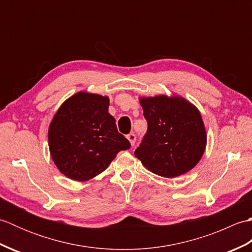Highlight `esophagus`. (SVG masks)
I'll list each match as a JSON object with an SVG mask.
<instances>
[{
	"label": "esophagus",
	"instance_id": "obj_1",
	"mask_svg": "<svg viewBox=\"0 0 252 252\" xmlns=\"http://www.w3.org/2000/svg\"><path fill=\"white\" fill-rule=\"evenodd\" d=\"M126 138H127V140H129V142H130V144H131L132 146L134 145V144H135V141H136V136H135V134H133V133H130V134H127Z\"/></svg>",
	"mask_w": 252,
	"mask_h": 252
}]
</instances>
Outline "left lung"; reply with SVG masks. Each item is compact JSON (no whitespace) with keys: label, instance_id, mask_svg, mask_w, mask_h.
I'll return each mask as SVG.
<instances>
[{"label":"left lung","instance_id":"obj_1","mask_svg":"<svg viewBox=\"0 0 252 252\" xmlns=\"http://www.w3.org/2000/svg\"><path fill=\"white\" fill-rule=\"evenodd\" d=\"M148 129L134 152L153 173L172 179L199 162L207 145V132L196 106L181 96L140 97Z\"/></svg>","mask_w":252,"mask_h":252}]
</instances>
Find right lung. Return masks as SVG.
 <instances>
[{
	"instance_id": "add662e5",
	"label": "right lung",
	"mask_w": 252,
	"mask_h": 252,
	"mask_svg": "<svg viewBox=\"0 0 252 252\" xmlns=\"http://www.w3.org/2000/svg\"><path fill=\"white\" fill-rule=\"evenodd\" d=\"M108 96L78 92L66 99L49 127V147L57 169L84 182L103 172L130 142L117 130Z\"/></svg>"
}]
</instances>
